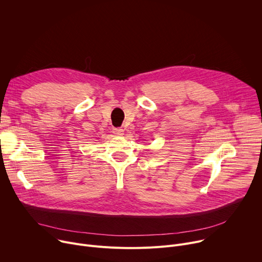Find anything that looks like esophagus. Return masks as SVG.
<instances>
[{"mask_svg": "<svg viewBox=\"0 0 262 262\" xmlns=\"http://www.w3.org/2000/svg\"><path fill=\"white\" fill-rule=\"evenodd\" d=\"M113 133L116 135V136H122L124 130L120 127H117V128H113Z\"/></svg>", "mask_w": 262, "mask_h": 262, "instance_id": "34e87169", "label": "esophagus"}]
</instances>
